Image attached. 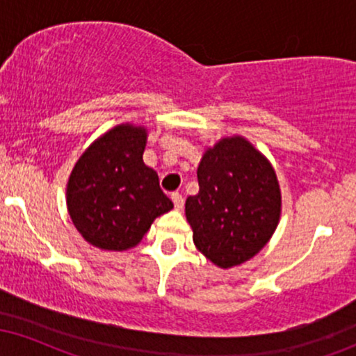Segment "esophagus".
I'll list each match as a JSON object with an SVG mask.
<instances>
[{
    "instance_id": "esophagus-1",
    "label": "esophagus",
    "mask_w": 356,
    "mask_h": 356,
    "mask_svg": "<svg viewBox=\"0 0 356 356\" xmlns=\"http://www.w3.org/2000/svg\"><path fill=\"white\" fill-rule=\"evenodd\" d=\"M170 197H172V202H174L175 209L181 211L182 207H184V197H182V194H179V192H172V194H170Z\"/></svg>"
}]
</instances>
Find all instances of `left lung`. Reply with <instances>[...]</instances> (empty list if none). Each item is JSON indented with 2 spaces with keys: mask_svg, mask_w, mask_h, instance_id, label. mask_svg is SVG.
<instances>
[{
  "mask_svg": "<svg viewBox=\"0 0 356 356\" xmlns=\"http://www.w3.org/2000/svg\"><path fill=\"white\" fill-rule=\"evenodd\" d=\"M199 192L186 201L195 248L219 268L261 251L281 216V191L269 161L241 136L209 147L197 167Z\"/></svg>",
  "mask_w": 356,
  "mask_h": 356,
  "instance_id": "1",
  "label": "left lung"
}]
</instances>
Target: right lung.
Returning a JSON list of instances; mask_svg holds the SVG:
<instances>
[{"mask_svg":"<svg viewBox=\"0 0 356 356\" xmlns=\"http://www.w3.org/2000/svg\"><path fill=\"white\" fill-rule=\"evenodd\" d=\"M147 129L120 124L80 155L67 184L68 214L92 246L125 251L137 246L154 219L174 207L144 164Z\"/></svg>","mask_w":356,"mask_h":356,"instance_id":"1","label":"right lung"}]
</instances>
